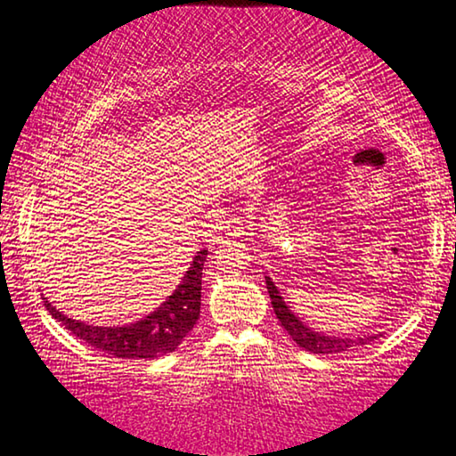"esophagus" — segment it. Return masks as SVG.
Wrapping results in <instances>:
<instances>
[{
	"instance_id": "esophagus-1",
	"label": "esophagus",
	"mask_w": 456,
	"mask_h": 456,
	"mask_svg": "<svg viewBox=\"0 0 456 456\" xmlns=\"http://www.w3.org/2000/svg\"><path fill=\"white\" fill-rule=\"evenodd\" d=\"M223 233L227 237H241L246 235V221L241 216H231V219L223 221Z\"/></svg>"
}]
</instances>
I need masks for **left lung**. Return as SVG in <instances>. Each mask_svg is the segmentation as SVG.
I'll return each mask as SVG.
<instances>
[{"label":"left lung","instance_id":"left-lung-1","mask_svg":"<svg viewBox=\"0 0 456 456\" xmlns=\"http://www.w3.org/2000/svg\"><path fill=\"white\" fill-rule=\"evenodd\" d=\"M265 279H266L268 295H271V304L274 307V314H277L281 326L289 332V337L299 345V347L310 351V354H326V355L343 354V351H349L351 347H355V345H359V343L365 345V343H370L371 338H376V337H363V338L357 337L354 341V338L318 335V332L307 329V326L289 310V305H287L285 299L281 297V293L277 287H274L271 277H265Z\"/></svg>","mask_w":456,"mask_h":456}]
</instances>
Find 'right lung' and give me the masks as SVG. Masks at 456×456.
Masks as SVG:
<instances>
[{"label": "right lung", "mask_w": 456, "mask_h": 456, "mask_svg": "<svg viewBox=\"0 0 456 456\" xmlns=\"http://www.w3.org/2000/svg\"><path fill=\"white\" fill-rule=\"evenodd\" d=\"M208 249H200L194 256L182 283L163 301L155 312L134 324L126 326H91L80 320L63 316L45 299L51 316L66 326L74 337L91 345V347L105 351V354L121 359H155L159 355L171 354L179 347L185 335L194 329L200 316V291H202V268L207 262Z\"/></svg>", "instance_id": "add662e5"}]
</instances>
